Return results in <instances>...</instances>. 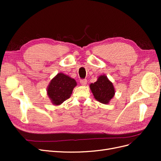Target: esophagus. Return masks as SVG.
I'll use <instances>...</instances> for the list:
<instances>
[{
	"label": "esophagus",
	"mask_w": 161,
	"mask_h": 161,
	"mask_svg": "<svg viewBox=\"0 0 161 161\" xmlns=\"http://www.w3.org/2000/svg\"><path fill=\"white\" fill-rule=\"evenodd\" d=\"M80 84L82 85H86V82H87V80H86V79H81L80 80Z\"/></svg>",
	"instance_id": "1"
}]
</instances>
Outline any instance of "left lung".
I'll return each mask as SVG.
<instances>
[{"mask_svg": "<svg viewBox=\"0 0 161 161\" xmlns=\"http://www.w3.org/2000/svg\"><path fill=\"white\" fill-rule=\"evenodd\" d=\"M90 89L95 98L103 104H108L115 94L113 84L105 75L100 76L98 80L91 83Z\"/></svg>", "mask_w": 161, "mask_h": 161, "instance_id": "8db88e82", "label": "left lung"}]
</instances>
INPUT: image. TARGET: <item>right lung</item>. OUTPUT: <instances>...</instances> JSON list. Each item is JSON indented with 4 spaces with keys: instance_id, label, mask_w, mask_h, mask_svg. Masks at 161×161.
Instances as JSON below:
<instances>
[{
    "instance_id": "obj_1",
    "label": "right lung",
    "mask_w": 161,
    "mask_h": 161,
    "mask_svg": "<svg viewBox=\"0 0 161 161\" xmlns=\"http://www.w3.org/2000/svg\"><path fill=\"white\" fill-rule=\"evenodd\" d=\"M76 85V82L75 79L63 73H59L51 80L48 86L47 95L53 104L60 105L70 98Z\"/></svg>"
}]
</instances>
